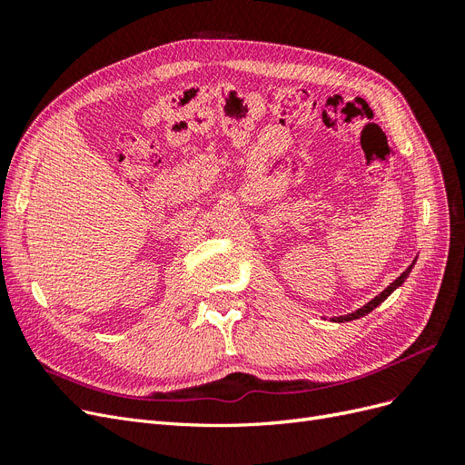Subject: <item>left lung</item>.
<instances>
[{"mask_svg": "<svg viewBox=\"0 0 465 465\" xmlns=\"http://www.w3.org/2000/svg\"><path fill=\"white\" fill-rule=\"evenodd\" d=\"M411 270H413V263L410 265V267H407V270L396 279V281H393V283H390L382 292H380L378 294V297H374L371 302H367V304H364L362 308H359V311H355V312H351V314H345V316H337V318H331V322H349V320H357V318H362V316H367L369 312H372L374 311V308L378 306V304H382L388 297H390V294L393 292V291H396L398 287H401L403 285V281L407 279V277H410V273H411Z\"/></svg>", "mask_w": 465, "mask_h": 465, "instance_id": "obj_1", "label": "left lung"}]
</instances>
